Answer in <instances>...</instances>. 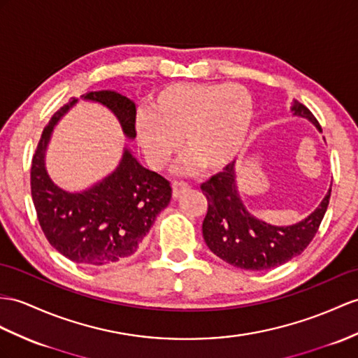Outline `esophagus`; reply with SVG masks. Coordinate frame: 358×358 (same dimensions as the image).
Returning a JSON list of instances; mask_svg holds the SVG:
<instances>
[{
  "mask_svg": "<svg viewBox=\"0 0 358 358\" xmlns=\"http://www.w3.org/2000/svg\"><path fill=\"white\" fill-rule=\"evenodd\" d=\"M187 189H189V185L187 184V182H184V180L173 182V196L174 197H179Z\"/></svg>",
  "mask_w": 358,
  "mask_h": 358,
  "instance_id": "esophagus-1",
  "label": "esophagus"
}]
</instances>
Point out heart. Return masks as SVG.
<instances>
[{"label":"heart","instance_id":"b5f03b06","mask_svg":"<svg viewBox=\"0 0 358 358\" xmlns=\"http://www.w3.org/2000/svg\"><path fill=\"white\" fill-rule=\"evenodd\" d=\"M254 120V97L245 86L174 83L155 95L136 136L155 169L170 164L182 136L189 167L217 171L245 149Z\"/></svg>","mask_w":358,"mask_h":358}]
</instances>
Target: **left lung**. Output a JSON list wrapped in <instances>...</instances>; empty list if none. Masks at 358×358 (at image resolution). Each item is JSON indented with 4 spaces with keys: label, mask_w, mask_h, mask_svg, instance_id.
I'll list each match as a JSON object with an SVG mask.
<instances>
[{
    "label": "left lung",
    "mask_w": 358,
    "mask_h": 358,
    "mask_svg": "<svg viewBox=\"0 0 358 358\" xmlns=\"http://www.w3.org/2000/svg\"><path fill=\"white\" fill-rule=\"evenodd\" d=\"M294 115L322 127L307 106L293 101ZM208 200L203 219V240L214 255L234 267L268 270L302 254L319 229L329 203L331 189L307 219L292 226H273L248 213L235 185L234 162L200 185Z\"/></svg>",
    "instance_id": "8db88e82"
}]
</instances>
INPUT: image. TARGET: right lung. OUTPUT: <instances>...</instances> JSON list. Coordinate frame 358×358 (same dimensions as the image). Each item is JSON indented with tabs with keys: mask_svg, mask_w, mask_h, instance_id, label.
I'll return each instance as SVG.
<instances>
[{
	"mask_svg": "<svg viewBox=\"0 0 358 358\" xmlns=\"http://www.w3.org/2000/svg\"><path fill=\"white\" fill-rule=\"evenodd\" d=\"M113 112L129 139L136 136L135 103L113 91L82 95ZM78 99L60 108L45 126L30 170L31 199L50 245L68 259L85 266H104L134 255L149 234L156 215L171 199L170 182L144 169L124 149L120 165L94 187L68 193L50 179L45 150L57 121Z\"/></svg>",
	"mask_w": 358,
	"mask_h": 358,
	"instance_id": "1",
	"label": "right lung"
}]
</instances>
